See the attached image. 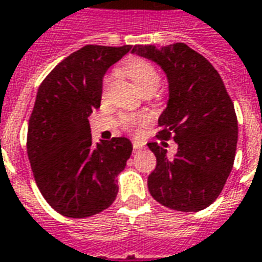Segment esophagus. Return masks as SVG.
<instances>
[{"mask_svg": "<svg viewBox=\"0 0 262 262\" xmlns=\"http://www.w3.org/2000/svg\"><path fill=\"white\" fill-rule=\"evenodd\" d=\"M133 146L134 150H139L144 148V142H141V141H133Z\"/></svg>", "mask_w": 262, "mask_h": 262, "instance_id": "34e87169", "label": "esophagus"}]
</instances>
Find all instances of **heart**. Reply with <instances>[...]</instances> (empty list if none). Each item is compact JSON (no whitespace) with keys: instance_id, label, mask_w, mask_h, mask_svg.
Here are the masks:
<instances>
[{"instance_id":"1","label":"heart","mask_w":262,"mask_h":262,"mask_svg":"<svg viewBox=\"0 0 262 262\" xmlns=\"http://www.w3.org/2000/svg\"><path fill=\"white\" fill-rule=\"evenodd\" d=\"M123 71L124 74L133 81L137 89H139L141 92L155 91L156 88L159 86V72L155 68L152 62L145 60V58H139V57L129 58V60L124 62ZM108 82H110V76H106L104 81H103L104 88L107 86ZM142 124H145L144 116H128V117H124V125L127 128H133V127L142 125Z\"/></svg>"}]
</instances>
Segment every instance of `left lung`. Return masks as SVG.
<instances>
[{
	"label": "left lung",
	"mask_w": 262,
	"mask_h": 262,
	"mask_svg": "<svg viewBox=\"0 0 262 262\" xmlns=\"http://www.w3.org/2000/svg\"><path fill=\"white\" fill-rule=\"evenodd\" d=\"M131 53L155 61L169 81V100L159 117V142L148 146L156 167L148 177L150 195L165 207L198 212L209 207L232 171L237 117L217 71L184 43L134 46ZM178 144L173 160L167 141Z\"/></svg>",
	"instance_id": "left-lung-1"
}]
</instances>
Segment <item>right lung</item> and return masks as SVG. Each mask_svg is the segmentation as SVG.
I'll return each mask as SVG.
<instances>
[{
    "mask_svg": "<svg viewBox=\"0 0 262 262\" xmlns=\"http://www.w3.org/2000/svg\"><path fill=\"white\" fill-rule=\"evenodd\" d=\"M131 46H85L41 82L28 127V156L41 195L68 217H88L116 200L128 138L92 141L88 117L100 107L103 76Z\"/></svg>",
    "mask_w": 262,
    "mask_h": 262,
    "instance_id": "1",
    "label": "right lung"
}]
</instances>
